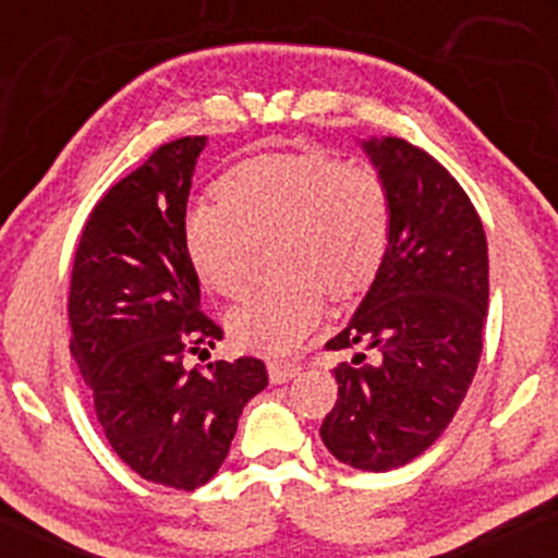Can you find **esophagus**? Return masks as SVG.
Returning <instances> with one entry per match:
<instances>
[{
  "mask_svg": "<svg viewBox=\"0 0 558 558\" xmlns=\"http://www.w3.org/2000/svg\"><path fill=\"white\" fill-rule=\"evenodd\" d=\"M267 373H270V383L272 386H283V383L293 380L301 369L296 367V364H280V362H272L270 367H267Z\"/></svg>",
  "mask_w": 558,
  "mask_h": 558,
  "instance_id": "34e87169",
  "label": "esophagus"
}]
</instances>
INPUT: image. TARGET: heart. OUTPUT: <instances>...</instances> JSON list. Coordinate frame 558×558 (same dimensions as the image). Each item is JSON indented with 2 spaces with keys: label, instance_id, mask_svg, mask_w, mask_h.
<instances>
[{
  "label": "heart",
  "instance_id": "b5f03b06",
  "mask_svg": "<svg viewBox=\"0 0 558 558\" xmlns=\"http://www.w3.org/2000/svg\"><path fill=\"white\" fill-rule=\"evenodd\" d=\"M390 202L380 175L325 155H267L220 181V198H196L183 213V246L198 283L233 296L243 283L248 239L278 235L270 286L230 310L235 343L291 354L325 306V288L343 299L375 278L388 246Z\"/></svg>",
  "mask_w": 558,
  "mask_h": 558
}]
</instances>
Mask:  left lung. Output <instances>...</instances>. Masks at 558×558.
<instances>
[{
	"label": "left lung",
	"mask_w": 558,
	"mask_h": 558,
	"mask_svg": "<svg viewBox=\"0 0 558 558\" xmlns=\"http://www.w3.org/2000/svg\"><path fill=\"white\" fill-rule=\"evenodd\" d=\"M388 191V246L328 349L338 401L319 435L338 462L386 472L427 451L477 373L488 315V241L464 189L409 141L356 138Z\"/></svg>",
	"instance_id": "8db88e82"
}]
</instances>
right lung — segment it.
<instances>
[{"label": "right lung", "instance_id": "obj_1", "mask_svg": "<svg viewBox=\"0 0 558 558\" xmlns=\"http://www.w3.org/2000/svg\"><path fill=\"white\" fill-rule=\"evenodd\" d=\"M207 136L178 138L107 191L83 228L70 280V354L101 430L149 483L194 490L230 451L239 417L265 390L259 360L189 369L185 351L222 330L198 312L183 213Z\"/></svg>", "mask_w": 558, "mask_h": 558}]
</instances>
